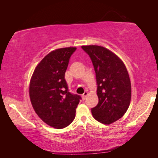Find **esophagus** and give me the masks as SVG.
Returning <instances> with one entry per match:
<instances>
[{"mask_svg":"<svg viewBox=\"0 0 158 158\" xmlns=\"http://www.w3.org/2000/svg\"><path fill=\"white\" fill-rule=\"evenodd\" d=\"M87 96H88V92H85L83 94V95H82V98H83V100H85Z\"/></svg>","mask_w":158,"mask_h":158,"instance_id":"esophagus-1","label":"esophagus"}]
</instances>
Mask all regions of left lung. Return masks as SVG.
Wrapping results in <instances>:
<instances>
[{"label": "left lung", "instance_id": "8db88e82", "mask_svg": "<svg viewBox=\"0 0 158 158\" xmlns=\"http://www.w3.org/2000/svg\"><path fill=\"white\" fill-rule=\"evenodd\" d=\"M93 64L98 103L92 109L94 119L110 124L123 116L130 106L131 83L122 60L102 46H81Z\"/></svg>", "mask_w": 158, "mask_h": 158}]
</instances>
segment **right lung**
Listing matches in <instances>:
<instances>
[{"instance_id":"right-lung-1","label":"right lung","mask_w":158,"mask_h":158,"mask_svg":"<svg viewBox=\"0 0 158 158\" xmlns=\"http://www.w3.org/2000/svg\"><path fill=\"white\" fill-rule=\"evenodd\" d=\"M76 48L57 49L36 66L30 82V98L36 113L57 129L68 126L75 117L81 96L69 91L64 79L70 56Z\"/></svg>"}]
</instances>
